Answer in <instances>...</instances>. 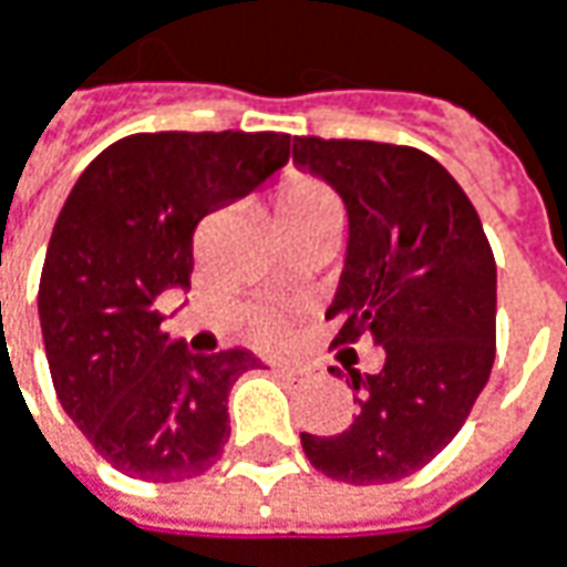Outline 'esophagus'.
Here are the masks:
<instances>
[{
    "instance_id": "34e87169",
    "label": "esophagus",
    "mask_w": 567,
    "mask_h": 567,
    "mask_svg": "<svg viewBox=\"0 0 567 567\" xmlns=\"http://www.w3.org/2000/svg\"><path fill=\"white\" fill-rule=\"evenodd\" d=\"M272 371L282 374V378H305L308 374L305 368H288V364H272Z\"/></svg>"
}]
</instances>
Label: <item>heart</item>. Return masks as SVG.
I'll return each instance as SVG.
<instances>
[{
    "mask_svg": "<svg viewBox=\"0 0 567 567\" xmlns=\"http://www.w3.org/2000/svg\"><path fill=\"white\" fill-rule=\"evenodd\" d=\"M342 206L330 186H323L313 177H291L276 196V221L279 228H339ZM285 336L282 317H259L257 339L259 342H279Z\"/></svg>",
    "mask_w": 567,
    "mask_h": 567,
    "instance_id": "heart-1",
    "label": "heart"
}]
</instances>
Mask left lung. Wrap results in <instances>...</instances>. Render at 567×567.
Wrapping results in <instances>:
<instances>
[{
    "label": "left lung",
    "instance_id": "1",
    "mask_svg": "<svg viewBox=\"0 0 567 567\" xmlns=\"http://www.w3.org/2000/svg\"><path fill=\"white\" fill-rule=\"evenodd\" d=\"M295 164L323 177L349 212V247L327 320L348 368L364 338L378 375L349 369L358 415L301 447L323 476L383 485L419 473L463 429L495 361V257L463 186L409 145L295 136Z\"/></svg>",
    "mask_w": 567,
    "mask_h": 567
}]
</instances>
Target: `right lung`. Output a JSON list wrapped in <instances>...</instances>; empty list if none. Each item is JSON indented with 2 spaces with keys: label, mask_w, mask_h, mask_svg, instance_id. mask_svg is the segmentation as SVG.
<instances>
[{
  "label": "right lung",
  "mask_w": 567,
  "mask_h": 567,
  "mask_svg": "<svg viewBox=\"0 0 567 567\" xmlns=\"http://www.w3.org/2000/svg\"><path fill=\"white\" fill-rule=\"evenodd\" d=\"M285 133H136L75 181L40 272L38 310L65 415L123 476L181 482L228 444V393L262 368L247 349L193 355L158 298L189 288L196 225L288 161Z\"/></svg>",
  "instance_id": "right-lung-1"
}]
</instances>
